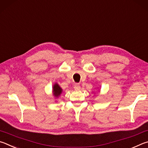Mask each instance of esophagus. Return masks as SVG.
<instances>
[{
	"label": "esophagus",
	"mask_w": 148,
	"mask_h": 148,
	"mask_svg": "<svg viewBox=\"0 0 148 148\" xmlns=\"http://www.w3.org/2000/svg\"><path fill=\"white\" fill-rule=\"evenodd\" d=\"M74 89L75 90H79L80 89H81V86H80V84H78V83H77V84H75Z\"/></svg>",
	"instance_id": "obj_1"
}]
</instances>
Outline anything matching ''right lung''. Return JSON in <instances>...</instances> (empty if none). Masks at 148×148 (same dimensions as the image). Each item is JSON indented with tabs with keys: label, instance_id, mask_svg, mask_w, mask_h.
Returning <instances> with one entry per match:
<instances>
[{
	"label": "right lung",
	"instance_id": "add662e5",
	"mask_svg": "<svg viewBox=\"0 0 148 148\" xmlns=\"http://www.w3.org/2000/svg\"><path fill=\"white\" fill-rule=\"evenodd\" d=\"M62 88L59 86L58 83H54L53 86V95L54 97L58 98L62 94Z\"/></svg>",
	"mask_w": 148,
	"mask_h": 148
}]
</instances>
